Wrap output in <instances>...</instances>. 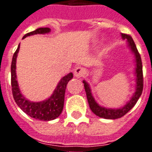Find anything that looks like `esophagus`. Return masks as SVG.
Listing matches in <instances>:
<instances>
[{
  "instance_id": "1",
  "label": "esophagus",
  "mask_w": 152,
  "mask_h": 152,
  "mask_svg": "<svg viewBox=\"0 0 152 152\" xmlns=\"http://www.w3.org/2000/svg\"><path fill=\"white\" fill-rule=\"evenodd\" d=\"M74 75L77 78L83 77L86 75V69L83 68V67H77L75 69V71H74Z\"/></svg>"
}]
</instances>
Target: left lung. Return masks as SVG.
<instances>
[{
    "label": "left lung",
    "mask_w": 152,
    "mask_h": 152,
    "mask_svg": "<svg viewBox=\"0 0 152 152\" xmlns=\"http://www.w3.org/2000/svg\"><path fill=\"white\" fill-rule=\"evenodd\" d=\"M121 37L123 40H126L127 47L129 48L131 53L134 55V75L135 77V88H134V93H133L132 96L130 98L128 101L123 107H118V108H109V107L101 106L97 102L95 99L94 98L90 84L86 80L83 81V83H84V88H85L91 110L97 116L102 118H107V119H116V118H121L124 115H126L129 110H132L138 101V99L141 96L142 92V87H143L142 61H141L140 53L137 50L136 45L131 36H129L127 34H121Z\"/></svg>",
    "instance_id": "left-lung-1"
}]
</instances>
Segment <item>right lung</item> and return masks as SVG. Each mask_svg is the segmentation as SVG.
<instances>
[{
    "mask_svg": "<svg viewBox=\"0 0 152 152\" xmlns=\"http://www.w3.org/2000/svg\"><path fill=\"white\" fill-rule=\"evenodd\" d=\"M50 28H39L33 32L26 34L23 37L35 35V34H46L50 33ZM20 49V44L13 54L11 64V85H12V92L13 99L16 103L24 112L29 115L31 118H34L38 120L50 121L53 120L61 115L63 110L64 100H65V93L66 89L67 83L73 78V74L69 73L61 78L53 94L48 99L40 101V102H33L26 99L20 92L18 80H17V73H16V62L18 58V52Z\"/></svg>",
    "mask_w": 152,
    "mask_h": 152,
    "instance_id": "obj_1",
    "label": "right lung"
}]
</instances>
